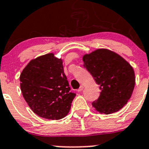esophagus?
<instances>
[{
    "mask_svg": "<svg viewBox=\"0 0 149 149\" xmlns=\"http://www.w3.org/2000/svg\"><path fill=\"white\" fill-rule=\"evenodd\" d=\"M83 89H84V86H82V85H81V86L80 87H79V89H78V92H81V91L83 90Z\"/></svg>",
    "mask_w": 149,
    "mask_h": 149,
    "instance_id": "1",
    "label": "esophagus"
}]
</instances>
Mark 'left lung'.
Wrapping results in <instances>:
<instances>
[{
  "instance_id": "left-lung-1",
  "label": "left lung",
  "mask_w": 149,
  "mask_h": 149,
  "mask_svg": "<svg viewBox=\"0 0 149 149\" xmlns=\"http://www.w3.org/2000/svg\"><path fill=\"white\" fill-rule=\"evenodd\" d=\"M84 66L101 90L92 105L100 113L111 114L122 109L132 96L135 84L134 69L119 54L98 49L83 56Z\"/></svg>"
}]
</instances>
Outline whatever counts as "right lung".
<instances>
[{
    "label": "right lung",
    "mask_w": 149,
    "mask_h": 149,
    "mask_svg": "<svg viewBox=\"0 0 149 149\" xmlns=\"http://www.w3.org/2000/svg\"><path fill=\"white\" fill-rule=\"evenodd\" d=\"M19 80L23 97L35 113L52 120L67 116L76 94L70 92L61 58L49 53L30 60Z\"/></svg>",
    "instance_id": "obj_1"
}]
</instances>
